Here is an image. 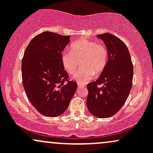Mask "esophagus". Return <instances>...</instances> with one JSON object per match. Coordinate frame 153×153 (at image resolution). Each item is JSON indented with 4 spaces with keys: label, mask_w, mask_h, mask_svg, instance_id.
<instances>
[{
    "label": "esophagus",
    "mask_w": 153,
    "mask_h": 153,
    "mask_svg": "<svg viewBox=\"0 0 153 153\" xmlns=\"http://www.w3.org/2000/svg\"><path fill=\"white\" fill-rule=\"evenodd\" d=\"M78 88H84L85 87V85H84V84L81 83V82H78Z\"/></svg>",
    "instance_id": "34e87169"
}]
</instances>
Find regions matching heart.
<instances>
[{
    "mask_svg": "<svg viewBox=\"0 0 153 153\" xmlns=\"http://www.w3.org/2000/svg\"><path fill=\"white\" fill-rule=\"evenodd\" d=\"M61 60L65 70L70 74L74 73L80 62L81 68L73 78L80 82H85L104 70L108 61V50L103 44L80 39L72 44L71 51L62 52Z\"/></svg>",
    "mask_w": 153,
    "mask_h": 153,
    "instance_id": "obj_1",
    "label": "heart"
}]
</instances>
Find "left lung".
I'll return each instance as SVG.
<instances>
[{
  "instance_id": "1",
  "label": "left lung",
  "mask_w": 153,
  "mask_h": 153,
  "mask_svg": "<svg viewBox=\"0 0 153 153\" xmlns=\"http://www.w3.org/2000/svg\"><path fill=\"white\" fill-rule=\"evenodd\" d=\"M108 50V61L99 78L88 84L87 108L99 118L116 114L127 99L133 79V65L127 47L109 33L97 35ZM100 85H102L101 87Z\"/></svg>"
}]
</instances>
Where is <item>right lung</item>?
Here are the masks:
<instances>
[{"instance_id": "add662e5", "label": "right lung", "mask_w": 153, "mask_h": 153, "mask_svg": "<svg viewBox=\"0 0 153 153\" xmlns=\"http://www.w3.org/2000/svg\"><path fill=\"white\" fill-rule=\"evenodd\" d=\"M70 36L45 31L26 47L22 62L23 86L28 99L41 114L56 117L69 106L78 85L68 80L61 56Z\"/></svg>"}]
</instances>
